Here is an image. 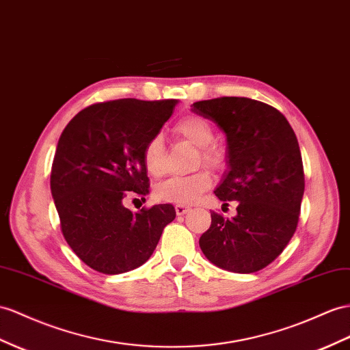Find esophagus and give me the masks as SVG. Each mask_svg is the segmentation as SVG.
Here are the masks:
<instances>
[{"label":"esophagus","instance_id":"34e87169","mask_svg":"<svg viewBox=\"0 0 350 350\" xmlns=\"http://www.w3.org/2000/svg\"><path fill=\"white\" fill-rule=\"evenodd\" d=\"M174 208H176L177 216H183V214H186L191 210V207H187V205H183V204H176Z\"/></svg>","mask_w":350,"mask_h":350}]
</instances>
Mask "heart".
<instances>
[{"label": "heart", "instance_id": "b5f03b06", "mask_svg": "<svg viewBox=\"0 0 350 350\" xmlns=\"http://www.w3.org/2000/svg\"><path fill=\"white\" fill-rule=\"evenodd\" d=\"M173 131L192 145L198 146L200 155L196 164H204L213 170H221L226 164V150L211 143L214 139L213 125L201 115H186L178 120ZM143 163L148 173L158 177L165 170V145L161 134H154L143 146ZM211 186V176L207 170H200L189 176H174L161 182L155 187L159 201L189 205L200 200V196Z\"/></svg>", "mask_w": 350, "mask_h": 350}]
</instances>
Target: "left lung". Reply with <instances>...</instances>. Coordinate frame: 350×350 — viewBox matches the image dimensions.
Returning <instances> with one entry per match:
<instances>
[{
  "instance_id": "8db88e82",
  "label": "left lung",
  "mask_w": 350,
  "mask_h": 350,
  "mask_svg": "<svg viewBox=\"0 0 350 350\" xmlns=\"http://www.w3.org/2000/svg\"><path fill=\"white\" fill-rule=\"evenodd\" d=\"M192 111L226 134L229 170L214 193L220 201H237L235 217L211 213L200 247L225 271H260L284 252L297 229L304 192L297 137L280 111L248 97L195 102Z\"/></svg>"
}]
</instances>
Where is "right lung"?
I'll use <instances>...</instances> for the list:
<instances>
[{"label":"right lung","instance_id":"right-lung-1","mask_svg":"<svg viewBox=\"0 0 350 350\" xmlns=\"http://www.w3.org/2000/svg\"><path fill=\"white\" fill-rule=\"evenodd\" d=\"M177 100L118 98L87 106L65 127L51 165L50 187L68 245L94 271H133L154 253L176 217L172 204L124 207L149 193L143 146L172 116Z\"/></svg>","mask_w":350,"mask_h":350}]
</instances>
